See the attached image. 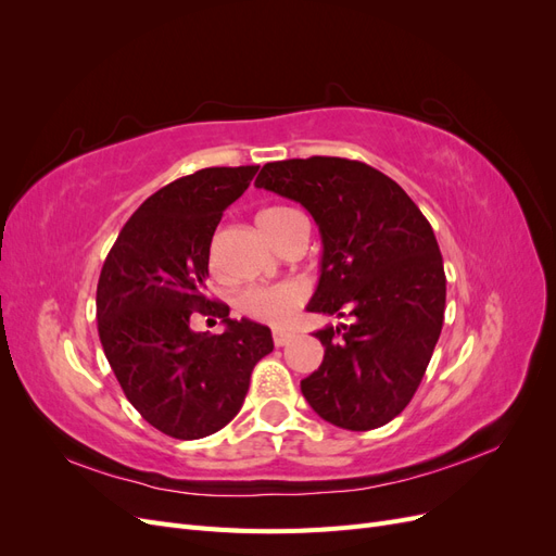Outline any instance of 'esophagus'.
<instances>
[{
	"label": "esophagus",
	"instance_id": "1",
	"mask_svg": "<svg viewBox=\"0 0 556 556\" xmlns=\"http://www.w3.org/2000/svg\"><path fill=\"white\" fill-rule=\"evenodd\" d=\"M292 339H294V333H292V331H280V329H276V331H274V343H276V348L288 345Z\"/></svg>",
	"mask_w": 556,
	"mask_h": 556
}]
</instances>
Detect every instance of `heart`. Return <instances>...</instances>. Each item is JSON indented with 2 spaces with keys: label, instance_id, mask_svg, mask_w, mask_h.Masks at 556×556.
<instances>
[{
  "label": "heart",
  "instance_id": "heart-1",
  "mask_svg": "<svg viewBox=\"0 0 556 556\" xmlns=\"http://www.w3.org/2000/svg\"><path fill=\"white\" fill-rule=\"evenodd\" d=\"M290 213H294V211L278 208V206L266 208L257 215V223L268 237V231L274 229V225ZM304 299H306V290L301 288V285L282 282V285H271V288L248 290L241 296V308L245 315L260 319V323H266L271 327H285L294 317L299 306L304 304Z\"/></svg>",
  "mask_w": 556,
  "mask_h": 556
}]
</instances>
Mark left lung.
Returning a JSON list of instances; mask_svg holds the SVG:
<instances>
[{
	"label": "left lung",
	"instance_id": "obj_1",
	"mask_svg": "<svg viewBox=\"0 0 556 556\" xmlns=\"http://www.w3.org/2000/svg\"><path fill=\"white\" fill-rule=\"evenodd\" d=\"M255 188L299 201L319 227L308 311L352 317L313 333L325 359L301 394L333 427L387 425L417 392L443 329L445 271L431 225L390 176L357 160L268 162Z\"/></svg>",
	"mask_w": 556,
	"mask_h": 556
}]
</instances>
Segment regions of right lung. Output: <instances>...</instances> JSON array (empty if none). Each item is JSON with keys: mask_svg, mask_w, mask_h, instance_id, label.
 <instances>
[{"mask_svg": "<svg viewBox=\"0 0 556 556\" xmlns=\"http://www.w3.org/2000/svg\"><path fill=\"white\" fill-rule=\"evenodd\" d=\"M260 166H211L148 197L123 227L97 285V329L125 396L148 425L178 441L220 431L243 406L271 329L231 319L204 294L217 223ZM197 312L223 334L194 332Z\"/></svg>", "mask_w": 556, "mask_h": 556, "instance_id": "obj_1", "label": "right lung"}]
</instances>
